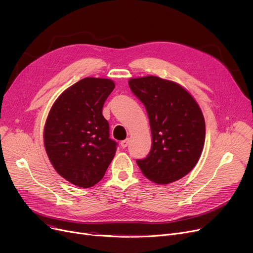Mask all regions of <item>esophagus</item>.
I'll return each instance as SVG.
<instances>
[{
	"label": "esophagus",
	"mask_w": 253,
	"mask_h": 253,
	"mask_svg": "<svg viewBox=\"0 0 253 253\" xmlns=\"http://www.w3.org/2000/svg\"><path fill=\"white\" fill-rule=\"evenodd\" d=\"M128 144H129V139H125V140H122V141H121V147H122L123 149L127 148Z\"/></svg>",
	"instance_id": "1"
}]
</instances>
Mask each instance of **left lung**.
Instances as JSON below:
<instances>
[{"label": "left lung", "mask_w": 253, "mask_h": 253, "mask_svg": "<svg viewBox=\"0 0 253 253\" xmlns=\"http://www.w3.org/2000/svg\"><path fill=\"white\" fill-rule=\"evenodd\" d=\"M129 87L147 110L152 149L136 160L143 175L167 184L196 166L205 142V121L198 103L180 85L155 76L129 80Z\"/></svg>", "instance_id": "left-lung-1"}]
</instances>
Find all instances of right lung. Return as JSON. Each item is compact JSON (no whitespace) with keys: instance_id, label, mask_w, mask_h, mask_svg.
<instances>
[{"instance_id":"1","label":"right lung","mask_w":253,"mask_h":253,"mask_svg":"<svg viewBox=\"0 0 253 253\" xmlns=\"http://www.w3.org/2000/svg\"><path fill=\"white\" fill-rule=\"evenodd\" d=\"M115 88L109 79L85 78L66 89L49 112L44 144L51 164L71 183L91 188L101 180L117 151L102 116Z\"/></svg>"}]
</instances>
